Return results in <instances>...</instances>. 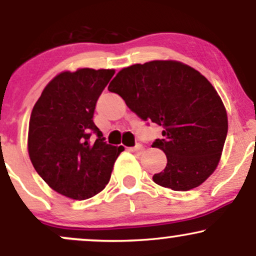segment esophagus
Returning <instances> with one entry per match:
<instances>
[{
    "mask_svg": "<svg viewBox=\"0 0 256 256\" xmlns=\"http://www.w3.org/2000/svg\"><path fill=\"white\" fill-rule=\"evenodd\" d=\"M131 150L134 152H136L137 155H140L143 152H144V146H143L142 144H140V143H137L134 148H131Z\"/></svg>",
    "mask_w": 256,
    "mask_h": 256,
    "instance_id": "obj_1",
    "label": "esophagus"
}]
</instances>
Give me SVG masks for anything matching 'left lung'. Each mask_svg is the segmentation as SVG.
Returning <instances> with one entry per match:
<instances>
[{
    "label": "left lung",
    "mask_w": 256,
    "mask_h": 256,
    "mask_svg": "<svg viewBox=\"0 0 256 256\" xmlns=\"http://www.w3.org/2000/svg\"><path fill=\"white\" fill-rule=\"evenodd\" d=\"M108 90L122 96L143 122L162 126L152 146L166 154L161 186L186 192L201 185L218 166L228 134V116L213 85L178 61H150L122 68Z\"/></svg>",
    "instance_id": "1"
}]
</instances>
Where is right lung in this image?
Here are the masks:
<instances>
[{
	"label": "right lung",
	"mask_w": 256,
	"mask_h": 256,
	"mask_svg": "<svg viewBox=\"0 0 256 256\" xmlns=\"http://www.w3.org/2000/svg\"><path fill=\"white\" fill-rule=\"evenodd\" d=\"M113 76V70L92 68L60 73L32 110V165L52 190L70 198L86 200L102 192L124 150L107 144L92 120L96 102Z\"/></svg>",
	"instance_id": "add662e5"
}]
</instances>
